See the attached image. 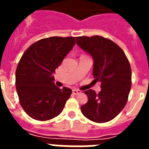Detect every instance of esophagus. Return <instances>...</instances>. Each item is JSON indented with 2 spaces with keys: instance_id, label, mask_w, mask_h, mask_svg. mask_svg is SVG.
I'll return each mask as SVG.
<instances>
[{
  "instance_id": "esophagus-1",
  "label": "esophagus",
  "mask_w": 149,
  "mask_h": 149,
  "mask_svg": "<svg viewBox=\"0 0 149 149\" xmlns=\"http://www.w3.org/2000/svg\"><path fill=\"white\" fill-rule=\"evenodd\" d=\"M81 93V91H78V90H72V94H74V95H77V94H79V93Z\"/></svg>"
}]
</instances>
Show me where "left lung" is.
Masks as SVG:
<instances>
[{"label":"left lung","mask_w":149,"mask_h":149,"mask_svg":"<svg viewBox=\"0 0 149 149\" xmlns=\"http://www.w3.org/2000/svg\"><path fill=\"white\" fill-rule=\"evenodd\" d=\"M77 44L93 57V75L100 82L101 91L88 90V101L81 106L86 118L93 122L110 121L122 111L132 87V70L129 61L120 46L102 36L77 37Z\"/></svg>","instance_id":"obj_1"}]
</instances>
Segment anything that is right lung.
<instances>
[{"label": "right lung", "mask_w": 149, "mask_h": 149, "mask_svg": "<svg viewBox=\"0 0 149 149\" xmlns=\"http://www.w3.org/2000/svg\"><path fill=\"white\" fill-rule=\"evenodd\" d=\"M75 43L74 37L42 38L22 55L16 69L15 85L20 104L31 118L48 120L63 111L72 91L56 86L53 73Z\"/></svg>", "instance_id": "add662e5"}]
</instances>
